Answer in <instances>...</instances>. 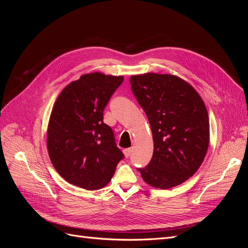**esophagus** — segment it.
<instances>
[{"instance_id":"1","label":"esophagus","mask_w":248,"mask_h":248,"mask_svg":"<svg viewBox=\"0 0 248 248\" xmlns=\"http://www.w3.org/2000/svg\"><path fill=\"white\" fill-rule=\"evenodd\" d=\"M123 152H124L125 157H127V158H128V157H129V156H130V154H131V149H130V148H128V149H124V150H123Z\"/></svg>"}]
</instances>
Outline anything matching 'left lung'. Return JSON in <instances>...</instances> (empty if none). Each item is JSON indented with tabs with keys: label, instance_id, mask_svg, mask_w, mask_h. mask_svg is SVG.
<instances>
[{
	"label": "left lung",
	"instance_id": "1",
	"mask_svg": "<svg viewBox=\"0 0 248 248\" xmlns=\"http://www.w3.org/2000/svg\"><path fill=\"white\" fill-rule=\"evenodd\" d=\"M130 85L153 136L152 159L138 169L142 180L160 189L182 184L199 170L208 150L204 101L188 82L171 74L132 76Z\"/></svg>",
	"mask_w": 248,
	"mask_h": 248
}]
</instances>
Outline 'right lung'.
<instances>
[{
	"mask_svg": "<svg viewBox=\"0 0 248 248\" xmlns=\"http://www.w3.org/2000/svg\"><path fill=\"white\" fill-rule=\"evenodd\" d=\"M123 79L100 72L84 74L58 96L47 127V151L52 166L70 184L102 188L123 159L114 132L103 122V109Z\"/></svg>",
	"mask_w": 248,
	"mask_h": 248,
	"instance_id": "add662e5",
	"label": "right lung"
}]
</instances>
